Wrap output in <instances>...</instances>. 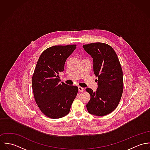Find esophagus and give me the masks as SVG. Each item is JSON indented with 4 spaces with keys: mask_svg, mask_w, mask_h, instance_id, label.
Returning <instances> with one entry per match:
<instances>
[{
    "mask_svg": "<svg viewBox=\"0 0 150 150\" xmlns=\"http://www.w3.org/2000/svg\"><path fill=\"white\" fill-rule=\"evenodd\" d=\"M79 91L80 92H83L84 91V88L83 87H81V86H79Z\"/></svg>",
    "mask_w": 150,
    "mask_h": 150,
    "instance_id": "obj_1",
    "label": "esophagus"
}]
</instances>
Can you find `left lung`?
Returning a JSON list of instances; mask_svg holds the SVG:
<instances>
[{"label":"left lung","mask_w":150,"mask_h":150,"mask_svg":"<svg viewBox=\"0 0 150 150\" xmlns=\"http://www.w3.org/2000/svg\"><path fill=\"white\" fill-rule=\"evenodd\" d=\"M83 48L93 58V72L98 80L96 91L86 88L91 99L86 108L91 114L104 116L118 106L123 89V74L119 59L114 49L106 43H90Z\"/></svg>","instance_id":"obj_1"}]
</instances>
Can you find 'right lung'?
<instances>
[{
	"mask_svg": "<svg viewBox=\"0 0 150 150\" xmlns=\"http://www.w3.org/2000/svg\"><path fill=\"white\" fill-rule=\"evenodd\" d=\"M76 48V44L49 47L42 53L35 67L32 79L34 98L41 111L50 118L68 114L77 96L78 87L60 84L58 76Z\"/></svg>",
	"mask_w": 150,
	"mask_h": 150,
	"instance_id": "add662e5",
	"label": "right lung"
}]
</instances>
